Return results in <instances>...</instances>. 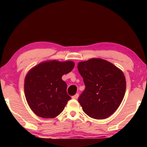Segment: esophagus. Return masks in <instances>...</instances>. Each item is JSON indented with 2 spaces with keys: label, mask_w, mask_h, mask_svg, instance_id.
Here are the masks:
<instances>
[{
  "label": "esophagus",
  "mask_w": 147,
  "mask_h": 147,
  "mask_svg": "<svg viewBox=\"0 0 147 147\" xmlns=\"http://www.w3.org/2000/svg\"><path fill=\"white\" fill-rule=\"evenodd\" d=\"M78 97H79V94L77 93V94H75V95L74 96H72V98L74 99H77V98H78Z\"/></svg>",
  "instance_id": "esophagus-1"
}]
</instances>
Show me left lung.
<instances>
[{
    "label": "left lung",
    "mask_w": 147,
    "mask_h": 147,
    "mask_svg": "<svg viewBox=\"0 0 147 147\" xmlns=\"http://www.w3.org/2000/svg\"><path fill=\"white\" fill-rule=\"evenodd\" d=\"M77 67L86 86L79 97L84 112L97 119L114 113L125 94L123 72L110 62L97 58L79 62Z\"/></svg>",
    "instance_id": "8db88e82"
}]
</instances>
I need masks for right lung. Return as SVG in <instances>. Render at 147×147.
Segmentation results:
<instances>
[{"label":"right lung","mask_w":147,"mask_h":147,"mask_svg":"<svg viewBox=\"0 0 147 147\" xmlns=\"http://www.w3.org/2000/svg\"><path fill=\"white\" fill-rule=\"evenodd\" d=\"M74 66L71 61L52 60L38 64L28 72L24 84L25 98L36 115L50 119L63 111L71 97L61 77L71 72Z\"/></svg>","instance_id":"obj_1"}]
</instances>
